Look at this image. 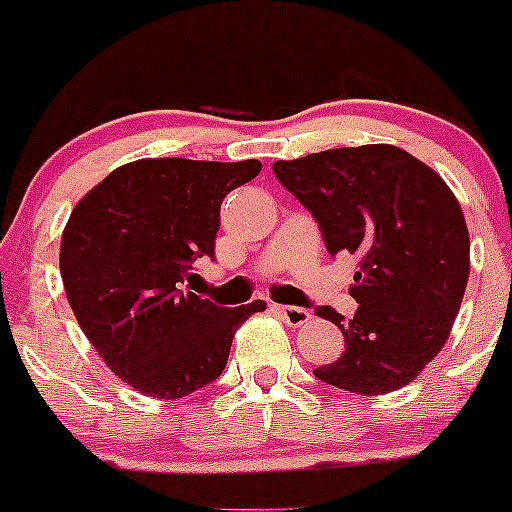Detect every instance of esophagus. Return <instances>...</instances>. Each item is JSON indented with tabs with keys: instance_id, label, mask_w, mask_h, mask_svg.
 Returning a JSON list of instances; mask_svg holds the SVG:
<instances>
[{
	"instance_id": "esophagus-1",
	"label": "esophagus",
	"mask_w": 512,
	"mask_h": 512,
	"mask_svg": "<svg viewBox=\"0 0 512 512\" xmlns=\"http://www.w3.org/2000/svg\"><path fill=\"white\" fill-rule=\"evenodd\" d=\"M277 314L285 319V324H289V327H302V324H307L309 319H312V314H309L307 309L289 307V304H282V307H277Z\"/></svg>"
}]
</instances>
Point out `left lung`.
<instances>
[{"instance_id":"1","label":"left lung","mask_w":512,"mask_h":512,"mask_svg":"<svg viewBox=\"0 0 512 512\" xmlns=\"http://www.w3.org/2000/svg\"><path fill=\"white\" fill-rule=\"evenodd\" d=\"M272 170L314 215L329 255L356 257L354 319L317 309L344 334V354L314 369L317 379L361 396L414 381L446 344L471 272V240L453 190L389 143L277 160Z\"/></svg>"}]
</instances>
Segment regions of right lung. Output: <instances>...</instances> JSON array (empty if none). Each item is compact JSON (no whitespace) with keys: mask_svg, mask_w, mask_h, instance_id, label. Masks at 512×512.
I'll list each match as a JSON object with an SVG mask.
<instances>
[{"mask_svg":"<svg viewBox=\"0 0 512 512\" xmlns=\"http://www.w3.org/2000/svg\"><path fill=\"white\" fill-rule=\"evenodd\" d=\"M260 160L143 158L121 165L71 210L59 267L74 317L108 369L153 399H183L218 379L255 299L225 309L185 289L215 255L220 205Z\"/></svg>","mask_w":512,"mask_h":512,"instance_id":"obj_1","label":"right lung"}]
</instances>
